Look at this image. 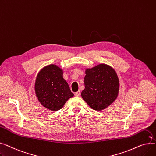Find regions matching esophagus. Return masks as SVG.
Wrapping results in <instances>:
<instances>
[{"label": "esophagus", "instance_id": "obj_1", "mask_svg": "<svg viewBox=\"0 0 156 156\" xmlns=\"http://www.w3.org/2000/svg\"><path fill=\"white\" fill-rule=\"evenodd\" d=\"M80 91H78V92H76L75 94V95L76 97L80 96Z\"/></svg>", "mask_w": 156, "mask_h": 156}]
</instances>
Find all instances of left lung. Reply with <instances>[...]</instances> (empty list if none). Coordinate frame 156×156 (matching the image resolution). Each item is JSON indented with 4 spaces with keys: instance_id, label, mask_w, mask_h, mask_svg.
I'll return each instance as SVG.
<instances>
[{
    "instance_id": "8db88e82",
    "label": "left lung",
    "mask_w": 156,
    "mask_h": 156,
    "mask_svg": "<svg viewBox=\"0 0 156 156\" xmlns=\"http://www.w3.org/2000/svg\"><path fill=\"white\" fill-rule=\"evenodd\" d=\"M85 74L81 97L94 110L108 108L118 95L119 84L116 71L109 66L101 64L86 69Z\"/></svg>"
}]
</instances>
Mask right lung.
<instances>
[{"label": "right lung", "mask_w": 156, "mask_h": 156, "mask_svg": "<svg viewBox=\"0 0 156 156\" xmlns=\"http://www.w3.org/2000/svg\"><path fill=\"white\" fill-rule=\"evenodd\" d=\"M35 90L39 102L49 110L61 109L74 94L62 77V71L51 64L41 69L36 78Z\"/></svg>", "instance_id": "add662e5"}]
</instances>
